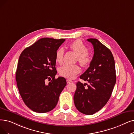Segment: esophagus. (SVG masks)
<instances>
[{
    "label": "esophagus",
    "instance_id": "34e87169",
    "mask_svg": "<svg viewBox=\"0 0 134 134\" xmlns=\"http://www.w3.org/2000/svg\"><path fill=\"white\" fill-rule=\"evenodd\" d=\"M72 82V80H69V79H67L66 80L67 83H71Z\"/></svg>",
    "mask_w": 134,
    "mask_h": 134
}]
</instances>
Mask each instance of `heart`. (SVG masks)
<instances>
[{"instance_id": "1", "label": "heart", "mask_w": 134, "mask_h": 134, "mask_svg": "<svg viewBox=\"0 0 134 134\" xmlns=\"http://www.w3.org/2000/svg\"><path fill=\"white\" fill-rule=\"evenodd\" d=\"M69 48L77 55V60L82 66H87L91 61V53L86 50V47L80 40L74 41L69 44ZM64 49H58L55 53V60L62 64L64 60ZM80 72V68L77 65L65 64L59 69V72L62 76L72 79Z\"/></svg>"}]
</instances>
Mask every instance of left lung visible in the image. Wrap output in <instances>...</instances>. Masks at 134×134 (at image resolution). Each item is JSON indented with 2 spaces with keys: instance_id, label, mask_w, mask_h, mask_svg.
<instances>
[{
  "instance_id": "left-lung-1",
  "label": "left lung",
  "mask_w": 134,
  "mask_h": 134,
  "mask_svg": "<svg viewBox=\"0 0 134 134\" xmlns=\"http://www.w3.org/2000/svg\"><path fill=\"white\" fill-rule=\"evenodd\" d=\"M87 40L93 46L94 54L89 68L80 78L88 85L77 82L74 101L79 111L92 115L102 108L110 97L116 82L115 66L113 54L107 47L96 38Z\"/></svg>"
}]
</instances>
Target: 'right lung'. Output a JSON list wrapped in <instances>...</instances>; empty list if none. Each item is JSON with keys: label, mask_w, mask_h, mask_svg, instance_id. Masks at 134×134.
Wrapping results in <instances>:
<instances>
[{"label": "right lung", "mask_w": 134, "mask_h": 134, "mask_svg": "<svg viewBox=\"0 0 134 134\" xmlns=\"http://www.w3.org/2000/svg\"><path fill=\"white\" fill-rule=\"evenodd\" d=\"M65 39L43 38L26 48L20 55L16 81L25 104L37 113L55 108L66 85L63 77L55 78V53ZM48 79V84L45 81Z\"/></svg>", "instance_id": "add662e5"}]
</instances>
